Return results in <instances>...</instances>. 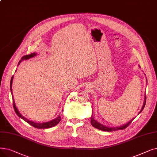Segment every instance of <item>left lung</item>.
Returning <instances> with one entry per match:
<instances>
[{"label":"left lung","instance_id":"1","mask_svg":"<svg viewBox=\"0 0 157 157\" xmlns=\"http://www.w3.org/2000/svg\"><path fill=\"white\" fill-rule=\"evenodd\" d=\"M146 95H145V101H144V104L143 105V108H142L141 110L140 111L139 113H141V112L143 110V109L144 108L145 104H146ZM134 119H132V120H130V121H128L127 123H126L125 125H123V126H121V127H105L104 125H102V124H101V123L97 122L96 120H95L94 119L93 115H92V117H91V124H92V125L94 127H95V128H96L97 129H99V130H103V131H106V132H111V131H114V130H123V129H125V128H127L130 124L131 122L134 120Z\"/></svg>","mask_w":157,"mask_h":157}]
</instances>
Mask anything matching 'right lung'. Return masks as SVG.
Returning a JSON list of instances; mask_svg holds the SVG:
<instances>
[{
	"mask_svg": "<svg viewBox=\"0 0 157 157\" xmlns=\"http://www.w3.org/2000/svg\"><path fill=\"white\" fill-rule=\"evenodd\" d=\"M36 55V53H31L30 55H24L21 59V60L19 62L18 64L21 62V60H27L29 59H30V58H32V57H34ZM13 76H12L11 79V81H10V88H11V94H12V83H13ZM13 108H14V109L15 111V113H16V114L18 115V116L21 118V119H23L24 121H25L26 122H27L28 123H29V124L30 125H32V127H34L35 128H51V127H53L55 125H56L58 123H59L60 121V120H61V117L60 116L58 117L57 118H56L55 119L50 121H48V122H46V123H35L34 121H30L29 120H27V118H25L24 117H23L22 115L19 113V111H18L17 108H16V107L15 105V104H14V101H13Z\"/></svg>",
	"mask_w": 157,
	"mask_h": 157,
	"instance_id": "add662e5",
	"label": "right lung"
}]
</instances>
